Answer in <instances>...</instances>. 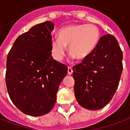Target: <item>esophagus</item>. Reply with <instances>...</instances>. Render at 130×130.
<instances>
[{"label":"esophagus","instance_id":"esophagus-1","mask_svg":"<svg viewBox=\"0 0 130 130\" xmlns=\"http://www.w3.org/2000/svg\"><path fill=\"white\" fill-rule=\"evenodd\" d=\"M68 74H70V75L72 74V72H73V70H72V69L71 67H68Z\"/></svg>","mask_w":130,"mask_h":130}]
</instances>
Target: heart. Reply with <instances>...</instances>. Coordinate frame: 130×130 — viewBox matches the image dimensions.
Listing matches in <instances>:
<instances>
[{
	"label": "heart",
	"mask_w": 130,
	"mask_h": 130,
	"mask_svg": "<svg viewBox=\"0 0 130 130\" xmlns=\"http://www.w3.org/2000/svg\"><path fill=\"white\" fill-rule=\"evenodd\" d=\"M101 37L99 29L94 24H74L63 27L58 31V38L51 42V55L61 61L68 47L72 58L82 60L96 48Z\"/></svg>",
	"instance_id": "1"
}]
</instances>
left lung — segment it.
<instances>
[{
    "label": "left lung",
    "instance_id": "obj_1",
    "mask_svg": "<svg viewBox=\"0 0 130 130\" xmlns=\"http://www.w3.org/2000/svg\"><path fill=\"white\" fill-rule=\"evenodd\" d=\"M72 70L78 103L93 110L106 106L116 93L122 72V51L115 37H101L89 56Z\"/></svg>",
    "mask_w": 130,
    "mask_h": 130
}]
</instances>
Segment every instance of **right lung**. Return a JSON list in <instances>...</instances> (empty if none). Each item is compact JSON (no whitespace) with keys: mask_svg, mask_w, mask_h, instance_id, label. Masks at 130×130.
Instances as JSON below:
<instances>
[{"mask_svg":"<svg viewBox=\"0 0 130 130\" xmlns=\"http://www.w3.org/2000/svg\"><path fill=\"white\" fill-rule=\"evenodd\" d=\"M50 21L37 24L15 40L8 53L5 82L10 99L31 116H43L55 106L68 67L53 58Z\"/></svg>","mask_w":130,"mask_h":130,"instance_id":"1","label":"right lung"}]
</instances>
